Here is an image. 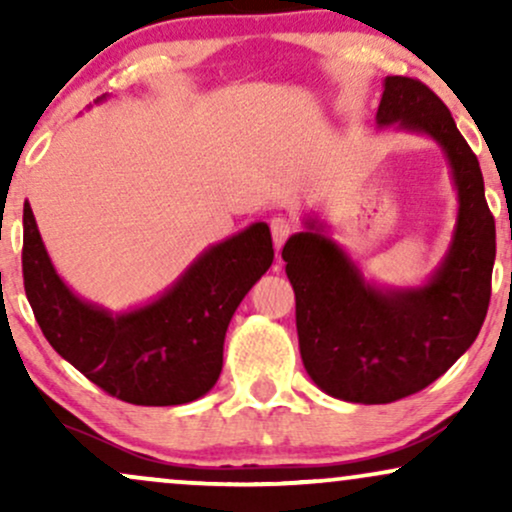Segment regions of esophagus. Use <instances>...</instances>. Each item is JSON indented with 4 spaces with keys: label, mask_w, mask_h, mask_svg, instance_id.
<instances>
[{
    "label": "esophagus",
    "mask_w": 512,
    "mask_h": 512,
    "mask_svg": "<svg viewBox=\"0 0 512 512\" xmlns=\"http://www.w3.org/2000/svg\"><path fill=\"white\" fill-rule=\"evenodd\" d=\"M269 228H272V240L276 248H281V245L286 243V238L291 236L293 228H296V223L291 219H286V216H274L272 221H269Z\"/></svg>",
    "instance_id": "1"
}]
</instances>
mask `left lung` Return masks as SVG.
<instances>
[{
  "instance_id": "8db88e82",
  "label": "left lung",
  "mask_w": 512,
  "mask_h": 512,
  "mask_svg": "<svg viewBox=\"0 0 512 512\" xmlns=\"http://www.w3.org/2000/svg\"><path fill=\"white\" fill-rule=\"evenodd\" d=\"M378 127L426 134L448 158L457 190L450 248L431 279L385 289L361 274L315 216L281 257L296 293L303 366L330 397L387 404L424 390L472 346L484 325L496 260V223L477 156L436 93L409 76H387Z\"/></svg>"
}]
</instances>
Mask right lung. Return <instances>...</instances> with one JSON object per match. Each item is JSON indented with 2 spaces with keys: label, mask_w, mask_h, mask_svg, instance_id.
<instances>
[{
  "label": "right lung",
  "mask_w": 512,
  "mask_h": 512,
  "mask_svg": "<svg viewBox=\"0 0 512 512\" xmlns=\"http://www.w3.org/2000/svg\"><path fill=\"white\" fill-rule=\"evenodd\" d=\"M272 260L269 226L252 223L204 250L156 301L110 313L64 284L23 204V286L45 339L108 395L142 407L195 402L216 385L228 322Z\"/></svg>",
  "instance_id": "add662e5"
}]
</instances>
